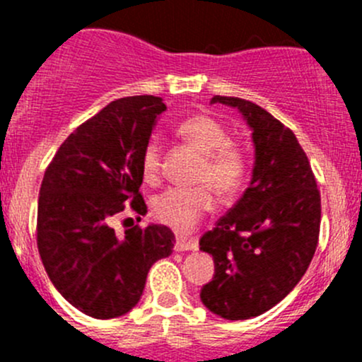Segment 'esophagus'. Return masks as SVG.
<instances>
[{"instance_id":"esophagus-1","label":"esophagus","mask_w":362,"mask_h":362,"mask_svg":"<svg viewBox=\"0 0 362 362\" xmlns=\"http://www.w3.org/2000/svg\"><path fill=\"white\" fill-rule=\"evenodd\" d=\"M175 250H177V252L198 250V242H196V240H185V238H178L177 242H175Z\"/></svg>"}]
</instances>
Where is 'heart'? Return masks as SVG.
<instances>
[{
  "instance_id": "b5f03b06",
  "label": "heart",
  "mask_w": 362,
  "mask_h": 362,
  "mask_svg": "<svg viewBox=\"0 0 362 362\" xmlns=\"http://www.w3.org/2000/svg\"><path fill=\"white\" fill-rule=\"evenodd\" d=\"M175 133L184 144L203 154L194 189L171 187L154 199V217L177 233H189L214 206V196H231L242 187L247 173L245 152L229 141V133L210 115H192L182 120ZM141 175L145 182L156 184L160 177V144L151 138L141 151ZM209 187L206 188V185Z\"/></svg>"
}]
</instances>
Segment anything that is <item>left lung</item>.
I'll use <instances>...</instances> for the list:
<instances>
[{
  "label": "left lung",
  "mask_w": 362,
  "mask_h": 362,
  "mask_svg": "<svg viewBox=\"0 0 362 362\" xmlns=\"http://www.w3.org/2000/svg\"><path fill=\"white\" fill-rule=\"evenodd\" d=\"M211 103L242 112L255 164L242 198L199 238L215 262L202 301L224 319L245 320L282 301L308 269L319 243L320 191L289 127L252 101L214 96Z\"/></svg>",
  "instance_id": "obj_1"
}]
</instances>
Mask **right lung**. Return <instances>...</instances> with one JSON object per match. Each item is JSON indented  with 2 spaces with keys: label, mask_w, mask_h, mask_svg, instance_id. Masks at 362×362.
Returning <instances> with one entry per match:
<instances>
[{
  "label": "right lung",
  "mask_w": 362,
  "mask_h": 362,
  "mask_svg": "<svg viewBox=\"0 0 362 362\" xmlns=\"http://www.w3.org/2000/svg\"><path fill=\"white\" fill-rule=\"evenodd\" d=\"M163 98L129 96L76 127L43 175L36 243L45 272L68 303L94 319L129 312L144 293L151 266L171 254L175 235L166 226L115 235L122 211L147 214L140 192L141 151Z\"/></svg>",
  "instance_id": "add662e5"
}]
</instances>
